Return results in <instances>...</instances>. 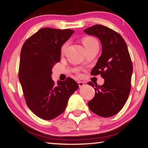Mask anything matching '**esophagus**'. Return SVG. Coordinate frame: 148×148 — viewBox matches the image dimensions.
<instances>
[{"label":"esophagus","instance_id":"obj_1","mask_svg":"<svg viewBox=\"0 0 148 148\" xmlns=\"http://www.w3.org/2000/svg\"><path fill=\"white\" fill-rule=\"evenodd\" d=\"M77 84H78V86L79 87H82L85 86V83L83 82H81V81H79L77 82Z\"/></svg>","mask_w":148,"mask_h":148}]
</instances>
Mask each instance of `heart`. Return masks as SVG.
Listing matches in <instances>:
<instances>
[{
	"label": "heart",
	"instance_id": "obj_1",
	"mask_svg": "<svg viewBox=\"0 0 148 148\" xmlns=\"http://www.w3.org/2000/svg\"><path fill=\"white\" fill-rule=\"evenodd\" d=\"M82 42H83V44L85 47V48L91 46L92 44H97V42L96 41V40L94 39L93 38H91V37H87V38H85L83 40ZM67 47H68V42H66V43H64L63 45H62V46L61 47V53L62 54H64L65 53Z\"/></svg>",
	"mask_w": 148,
	"mask_h": 148
}]
</instances>
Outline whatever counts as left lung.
Here are the masks:
<instances>
[{"label": "left lung", "mask_w": 148, "mask_h": 148, "mask_svg": "<svg viewBox=\"0 0 148 148\" xmlns=\"http://www.w3.org/2000/svg\"><path fill=\"white\" fill-rule=\"evenodd\" d=\"M84 32L101 41V56L91 74H101L104 79L103 85L95 84V87L91 82L88 83L95 91L88 106L99 116H113L124 106L131 91L132 64L128 48L121 35L102 25H95Z\"/></svg>", "instance_id": "1"}]
</instances>
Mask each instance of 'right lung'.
I'll list each match as a JSON object with an SVG mask.
<instances>
[{"label": "right lung", "instance_id": "right-lung-1", "mask_svg": "<svg viewBox=\"0 0 148 148\" xmlns=\"http://www.w3.org/2000/svg\"><path fill=\"white\" fill-rule=\"evenodd\" d=\"M74 30L40 29L27 39L20 55L19 79L29 108L40 118L51 120L66 109L70 97L78 89L71 77L54 84L52 68L61 60V48Z\"/></svg>", "mask_w": 148, "mask_h": 148}]
</instances>
